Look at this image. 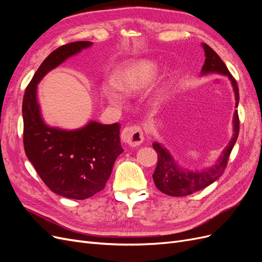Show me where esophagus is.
I'll use <instances>...</instances> for the list:
<instances>
[{"mask_svg": "<svg viewBox=\"0 0 262 262\" xmlns=\"http://www.w3.org/2000/svg\"><path fill=\"white\" fill-rule=\"evenodd\" d=\"M121 140L130 146H138L144 140L143 131L140 125L125 126L121 132Z\"/></svg>", "mask_w": 262, "mask_h": 262, "instance_id": "obj_1", "label": "esophagus"}]
</instances>
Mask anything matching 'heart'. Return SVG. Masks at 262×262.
Masks as SVG:
<instances>
[{
	"label": "heart",
	"instance_id": "b5f03b06",
	"mask_svg": "<svg viewBox=\"0 0 262 262\" xmlns=\"http://www.w3.org/2000/svg\"><path fill=\"white\" fill-rule=\"evenodd\" d=\"M158 72H160V66L153 60L143 59L133 61L128 66L116 71L113 83L118 91L129 96H134L146 90L154 82ZM104 93L108 101L113 105L121 104L120 96L112 87H106ZM157 99H161L160 95L157 96Z\"/></svg>",
	"mask_w": 262,
	"mask_h": 262
}]
</instances>
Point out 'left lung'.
<instances>
[{"label": "left lung", "instance_id": "1", "mask_svg": "<svg viewBox=\"0 0 262 262\" xmlns=\"http://www.w3.org/2000/svg\"><path fill=\"white\" fill-rule=\"evenodd\" d=\"M202 47L205 54V61L201 70V75H207L211 73L226 75L233 86L236 100L235 107L237 108L239 101V93L235 78L229 73L225 63L222 61L219 54L211 47L205 43H202ZM233 137L223 152H222L217 162L213 166H210V167L202 170H190L184 168L173 160V157L167 148L161 143H158V142H154L153 147L157 153L158 161L153 173V179L157 189L168 195L185 196L195 191H199V190L213 184L214 181L223 175L229 154H231L237 138H238L239 119L237 110H235L233 118Z\"/></svg>", "mask_w": 262, "mask_h": 262}]
</instances>
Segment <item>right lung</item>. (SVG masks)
Wrapping results in <instances>:
<instances>
[{
	"instance_id": "1",
	"label": "right lung",
	"mask_w": 262,
	"mask_h": 262,
	"mask_svg": "<svg viewBox=\"0 0 262 262\" xmlns=\"http://www.w3.org/2000/svg\"><path fill=\"white\" fill-rule=\"evenodd\" d=\"M92 45L76 41L52 51L31 78L23 99L27 158L51 191L76 200L86 199L105 188L117 157L123 152L120 125L90 121L76 130L49 126L41 117L37 85L49 71Z\"/></svg>"
}]
</instances>
